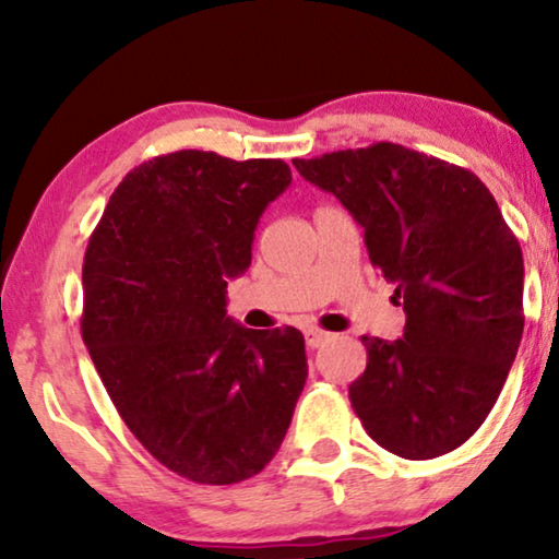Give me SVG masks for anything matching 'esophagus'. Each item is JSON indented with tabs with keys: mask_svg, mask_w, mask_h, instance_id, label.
<instances>
[{
	"mask_svg": "<svg viewBox=\"0 0 559 559\" xmlns=\"http://www.w3.org/2000/svg\"><path fill=\"white\" fill-rule=\"evenodd\" d=\"M328 338H331V333L320 331V328H308V331H305V341H308L310 348L323 346V343H325Z\"/></svg>",
	"mask_w": 559,
	"mask_h": 559,
	"instance_id": "34e87169",
	"label": "esophagus"
}]
</instances>
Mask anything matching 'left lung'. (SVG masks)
<instances>
[{"mask_svg": "<svg viewBox=\"0 0 559 559\" xmlns=\"http://www.w3.org/2000/svg\"><path fill=\"white\" fill-rule=\"evenodd\" d=\"M364 228L407 312L402 338L361 335L348 386L371 440L407 461L463 445L499 400L524 331V259L476 175L394 142L293 159Z\"/></svg>", "mask_w": 559, "mask_h": 559, "instance_id": "1", "label": "left lung"}]
</instances>
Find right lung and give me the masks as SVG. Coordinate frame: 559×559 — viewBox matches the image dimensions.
Returning <instances> with one entry per match:
<instances>
[{
    "label": "right lung",
    "instance_id": "1",
    "mask_svg": "<svg viewBox=\"0 0 559 559\" xmlns=\"http://www.w3.org/2000/svg\"><path fill=\"white\" fill-rule=\"evenodd\" d=\"M282 159L180 150L134 167L83 257L81 333L129 430L165 468L209 486L257 476L308 379L297 328L251 331L226 285L251 264Z\"/></svg>",
    "mask_w": 559,
    "mask_h": 559
}]
</instances>
